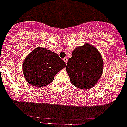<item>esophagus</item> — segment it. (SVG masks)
<instances>
[{
	"label": "esophagus",
	"instance_id": "34e87169",
	"mask_svg": "<svg viewBox=\"0 0 127 127\" xmlns=\"http://www.w3.org/2000/svg\"><path fill=\"white\" fill-rule=\"evenodd\" d=\"M63 61L65 62L66 63H67V62H68V58H67V57H64V58H63Z\"/></svg>",
	"mask_w": 127,
	"mask_h": 127
}]
</instances>
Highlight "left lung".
I'll return each instance as SVG.
<instances>
[{
    "instance_id": "left-lung-1",
    "label": "left lung",
    "mask_w": 127,
    "mask_h": 127,
    "mask_svg": "<svg viewBox=\"0 0 127 127\" xmlns=\"http://www.w3.org/2000/svg\"><path fill=\"white\" fill-rule=\"evenodd\" d=\"M66 69L74 86L81 89H88L96 85L101 76L103 59L95 48L86 43L72 52Z\"/></svg>"
}]
</instances>
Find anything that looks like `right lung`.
Returning <instances> with one entry per match:
<instances>
[{
	"label": "right lung",
	"instance_id": "1",
	"mask_svg": "<svg viewBox=\"0 0 127 127\" xmlns=\"http://www.w3.org/2000/svg\"><path fill=\"white\" fill-rule=\"evenodd\" d=\"M66 66L55 53L44 48H37L26 57L22 70L28 83L42 87L52 83L56 73Z\"/></svg>",
	"mask_w": 127,
	"mask_h": 127
}]
</instances>
